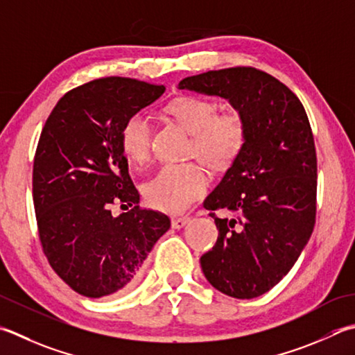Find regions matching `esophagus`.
Masks as SVG:
<instances>
[{
  "instance_id": "1",
  "label": "esophagus",
  "mask_w": 355,
  "mask_h": 355,
  "mask_svg": "<svg viewBox=\"0 0 355 355\" xmlns=\"http://www.w3.org/2000/svg\"><path fill=\"white\" fill-rule=\"evenodd\" d=\"M191 218L189 217H173L171 220V225L173 229H182L184 227L187 223H189Z\"/></svg>"
}]
</instances>
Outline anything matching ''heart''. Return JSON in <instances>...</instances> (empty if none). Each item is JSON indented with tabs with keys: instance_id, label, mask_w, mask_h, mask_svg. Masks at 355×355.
<instances>
[{
	"instance_id": "obj_1",
	"label": "heart",
	"mask_w": 355,
	"mask_h": 355,
	"mask_svg": "<svg viewBox=\"0 0 355 355\" xmlns=\"http://www.w3.org/2000/svg\"><path fill=\"white\" fill-rule=\"evenodd\" d=\"M168 114L192 134L189 155L215 171L235 163L248 140L246 120L239 110L218 114L217 103L203 96L183 95L168 104ZM152 123L148 114L134 112L124 120L120 144L132 163L143 164L150 155ZM209 187L205 169L196 163L166 164L143 186L148 203L155 209L180 214L189 209Z\"/></svg>"
}]
</instances>
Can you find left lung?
Returning a JSON list of instances; mask_svg holds the SVG:
<instances>
[{"mask_svg":"<svg viewBox=\"0 0 355 355\" xmlns=\"http://www.w3.org/2000/svg\"><path fill=\"white\" fill-rule=\"evenodd\" d=\"M180 89L218 95L245 116V149L205 200L218 229L200 259L215 289L254 298L295 265L314 231L317 154L302 101L272 75L237 66L187 76ZM230 212L220 219L215 210Z\"/></svg>","mask_w":355,"mask_h":355,"instance_id":"obj_1","label":"left lung"}]
</instances>
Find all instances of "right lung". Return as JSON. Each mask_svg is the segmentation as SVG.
I'll return each instance as SVG.
<instances>
[{
	"label": "right lung",
	"instance_id": "1",
	"mask_svg": "<svg viewBox=\"0 0 355 355\" xmlns=\"http://www.w3.org/2000/svg\"><path fill=\"white\" fill-rule=\"evenodd\" d=\"M163 92V85L124 76L92 80L62 96L40 135L32 196L41 248L55 272L85 297L134 286L171 227L168 215L138 205L120 144L124 120ZM114 204L135 207L115 218Z\"/></svg>",
	"mask_w": 355,
	"mask_h": 355
}]
</instances>
